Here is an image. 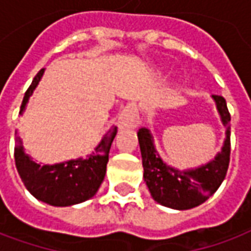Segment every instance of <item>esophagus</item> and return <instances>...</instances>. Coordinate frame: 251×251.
I'll return each instance as SVG.
<instances>
[{
  "mask_svg": "<svg viewBox=\"0 0 251 251\" xmlns=\"http://www.w3.org/2000/svg\"><path fill=\"white\" fill-rule=\"evenodd\" d=\"M140 122L137 109L133 104L124 107L118 117V126L120 127H136Z\"/></svg>",
  "mask_w": 251,
  "mask_h": 251,
  "instance_id": "obj_1",
  "label": "esophagus"
}]
</instances>
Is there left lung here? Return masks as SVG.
I'll use <instances>...</instances> for the list:
<instances>
[{
  "instance_id": "8db88e82",
  "label": "left lung",
  "mask_w": 251,
  "mask_h": 251,
  "mask_svg": "<svg viewBox=\"0 0 251 251\" xmlns=\"http://www.w3.org/2000/svg\"><path fill=\"white\" fill-rule=\"evenodd\" d=\"M221 121L226 127L222 151L210 163L195 169L179 171L164 163L154 148L151 130L141 127L137 136L141 149L144 180L152 198L161 205L175 210H189L204 203L225 180L230 163V113L226 99L212 95Z\"/></svg>"
}]
</instances>
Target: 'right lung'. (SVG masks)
I'll list each match as a JSON object with an SVG mask.
<instances>
[{"label":"right lung","instance_id":"right-lung-1","mask_svg":"<svg viewBox=\"0 0 251 251\" xmlns=\"http://www.w3.org/2000/svg\"><path fill=\"white\" fill-rule=\"evenodd\" d=\"M44 74V68L37 72L21 103L20 114H23L29 97L35 91ZM117 134V126L111 127L102 138L95 152L87 158L70 160L55 165H41L35 163L24 152L23 142L16 130L14 161L23 183L36 199L57 207L77 204L86 201L97 194L106 175L109 152Z\"/></svg>","mask_w":251,"mask_h":251}]
</instances>
